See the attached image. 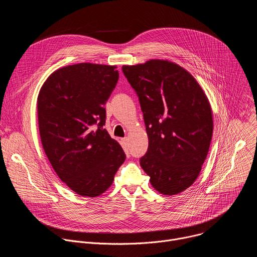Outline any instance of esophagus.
Here are the masks:
<instances>
[{"instance_id": "1", "label": "esophagus", "mask_w": 257, "mask_h": 257, "mask_svg": "<svg viewBox=\"0 0 257 257\" xmlns=\"http://www.w3.org/2000/svg\"><path fill=\"white\" fill-rule=\"evenodd\" d=\"M129 140H128V138L127 137H125V138H122L121 139V143H122V146L123 148L125 149V150H128V148H129V142H128Z\"/></svg>"}]
</instances>
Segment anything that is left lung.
Instances as JSON below:
<instances>
[{"label":"left lung","instance_id":"1","mask_svg":"<svg viewBox=\"0 0 257 257\" xmlns=\"http://www.w3.org/2000/svg\"><path fill=\"white\" fill-rule=\"evenodd\" d=\"M122 70L138 95L149 136L140 166L157 191L179 194L195 182L208 154L213 130L208 98L187 70L168 60Z\"/></svg>","mask_w":257,"mask_h":257}]
</instances>
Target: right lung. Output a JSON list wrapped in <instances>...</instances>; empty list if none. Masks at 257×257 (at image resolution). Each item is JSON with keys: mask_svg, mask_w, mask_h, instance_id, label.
Wrapping results in <instances>:
<instances>
[{"mask_svg": "<svg viewBox=\"0 0 257 257\" xmlns=\"http://www.w3.org/2000/svg\"><path fill=\"white\" fill-rule=\"evenodd\" d=\"M116 66L80 63L53 72L38 96L40 135L58 177L78 195L106 191L126 156L104 129Z\"/></svg>", "mask_w": 257, "mask_h": 257, "instance_id": "obj_1", "label": "right lung"}]
</instances>
